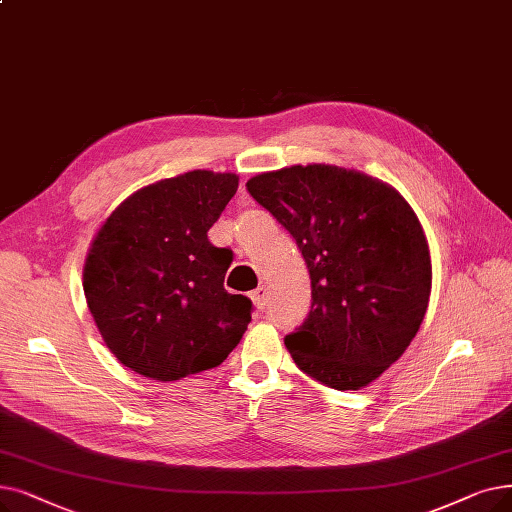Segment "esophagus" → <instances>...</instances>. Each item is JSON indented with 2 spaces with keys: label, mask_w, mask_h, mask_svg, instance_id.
<instances>
[{
  "label": "esophagus",
  "mask_w": 512,
  "mask_h": 512,
  "mask_svg": "<svg viewBox=\"0 0 512 512\" xmlns=\"http://www.w3.org/2000/svg\"><path fill=\"white\" fill-rule=\"evenodd\" d=\"M251 299H253L255 307H259V309H265V305H268V288H265V286H259V288H255L253 295H251Z\"/></svg>",
  "instance_id": "1"
}]
</instances>
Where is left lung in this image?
<instances>
[{
  "label": "left lung",
  "mask_w": 512,
  "mask_h": 512,
  "mask_svg": "<svg viewBox=\"0 0 512 512\" xmlns=\"http://www.w3.org/2000/svg\"><path fill=\"white\" fill-rule=\"evenodd\" d=\"M249 194L291 232L311 278V309L286 335L295 364L326 387L358 391L408 349L427 314L431 255L406 198L335 165L259 173Z\"/></svg>",
  "instance_id": "8db88e82"
}]
</instances>
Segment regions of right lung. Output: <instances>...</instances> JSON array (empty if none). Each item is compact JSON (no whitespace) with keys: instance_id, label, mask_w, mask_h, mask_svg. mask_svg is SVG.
<instances>
[{"instance_id":"1","label":"right lung","mask_w":512,"mask_h":512,"mask_svg":"<svg viewBox=\"0 0 512 512\" xmlns=\"http://www.w3.org/2000/svg\"><path fill=\"white\" fill-rule=\"evenodd\" d=\"M236 190V173L188 171L133 192L98 230L83 291L106 347L129 370L180 381L240 343L253 303L226 291L232 251L207 238Z\"/></svg>"}]
</instances>
